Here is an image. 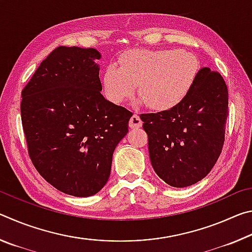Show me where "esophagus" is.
Here are the masks:
<instances>
[{"mask_svg": "<svg viewBox=\"0 0 252 252\" xmlns=\"http://www.w3.org/2000/svg\"><path fill=\"white\" fill-rule=\"evenodd\" d=\"M129 126L131 129H136V127L142 126V120L140 119L138 114H133V116L131 117L130 121H129Z\"/></svg>", "mask_w": 252, "mask_h": 252, "instance_id": "obj_1", "label": "esophagus"}]
</instances>
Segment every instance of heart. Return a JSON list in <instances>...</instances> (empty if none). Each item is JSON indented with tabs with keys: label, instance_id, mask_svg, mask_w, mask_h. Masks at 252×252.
<instances>
[{
	"label": "heart",
	"instance_id": "b5f03b06",
	"mask_svg": "<svg viewBox=\"0 0 252 252\" xmlns=\"http://www.w3.org/2000/svg\"><path fill=\"white\" fill-rule=\"evenodd\" d=\"M198 58L185 50H135L119 65L111 64L103 74V87L110 101L121 103L138 85L140 102L163 112L180 105L197 81Z\"/></svg>",
	"mask_w": 252,
	"mask_h": 252
}]
</instances>
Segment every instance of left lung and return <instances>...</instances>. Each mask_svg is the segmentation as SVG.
<instances>
[{
	"label": "left lung",
	"instance_id": "obj_1",
	"mask_svg": "<svg viewBox=\"0 0 252 252\" xmlns=\"http://www.w3.org/2000/svg\"><path fill=\"white\" fill-rule=\"evenodd\" d=\"M227 117V85L209 67L199 71L192 90L177 108L141 114L158 177L174 188L202 180L222 150Z\"/></svg>",
	"mask_w": 252,
	"mask_h": 252
}]
</instances>
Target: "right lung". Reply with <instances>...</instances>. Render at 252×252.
Returning a JSON list of instances; mask_svg holds the SVG:
<instances>
[{"mask_svg":"<svg viewBox=\"0 0 252 252\" xmlns=\"http://www.w3.org/2000/svg\"><path fill=\"white\" fill-rule=\"evenodd\" d=\"M101 53L59 46L22 91L21 118L34 167L51 186L90 197L108 182L132 113L101 94Z\"/></svg>","mask_w":252,"mask_h":252,"instance_id":"right-lung-1","label":"right lung"}]
</instances>
